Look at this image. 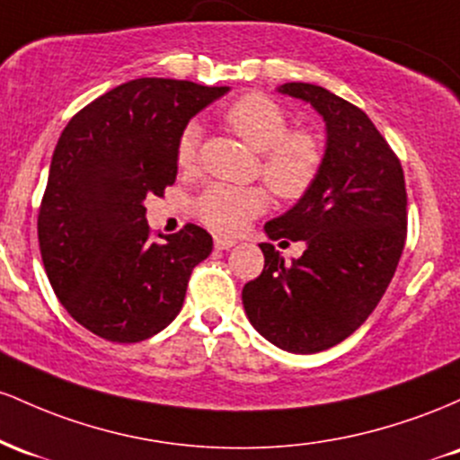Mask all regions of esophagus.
Listing matches in <instances>:
<instances>
[{
  "instance_id": "obj_1",
  "label": "esophagus",
  "mask_w": 460,
  "mask_h": 460,
  "mask_svg": "<svg viewBox=\"0 0 460 460\" xmlns=\"http://www.w3.org/2000/svg\"><path fill=\"white\" fill-rule=\"evenodd\" d=\"M232 245H236L234 239H228V236H215V247H217V250H230Z\"/></svg>"
}]
</instances>
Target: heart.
<instances>
[{"mask_svg":"<svg viewBox=\"0 0 460 460\" xmlns=\"http://www.w3.org/2000/svg\"><path fill=\"white\" fill-rule=\"evenodd\" d=\"M226 123L261 154V173L276 195L297 199L313 187L322 167L323 152L311 132L291 130L288 115L265 95H247L226 111ZM199 126L189 123L178 138L175 161L189 172L198 163ZM267 190L261 187L208 184L193 199V215L217 232H236L252 217L267 208Z\"/></svg>","mask_w":460,"mask_h":460,"instance_id":"heart-1","label":"heart"}]
</instances>
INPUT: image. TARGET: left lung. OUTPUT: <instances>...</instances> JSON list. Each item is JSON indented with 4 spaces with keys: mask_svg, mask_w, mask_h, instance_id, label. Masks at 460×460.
I'll return each instance as SVG.
<instances>
[{
    "mask_svg": "<svg viewBox=\"0 0 460 460\" xmlns=\"http://www.w3.org/2000/svg\"><path fill=\"white\" fill-rule=\"evenodd\" d=\"M278 93L311 104L326 123V149L313 187L267 221L271 241H304L285 262L261 243L265 270L243 287L250 323L293 354H314L348 339L385 296L406 239L404 172L360 108L306 82Z\"/></svg>",
    "mask_w": 460,
    "mask_h": 460,
    "instance_id": "1",
    "label": "left lung"
}]
</instances>
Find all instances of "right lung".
I'll return each instance as SVG.
<instances>
[{
	"mask_svg": "<svg viewBox=\"0 0 460 460\" xmlns=\"http://www.w3.org/2000/svg\"><path fill=\"white\" fill-rule=\"evenodd\" d=\"M228 86L138 77L82 108L60 134L39 245L66 313L97 337L137 343L178 317L193 267L213 252L195 224L149 241L147 195L175 182L187 123Z\"/></svg>",
	"mask_w": 460,
	"mask_h": 460,
	"instance_id": "add662e5",
	"label": "right lung"
}]
</instances>
